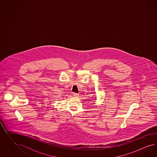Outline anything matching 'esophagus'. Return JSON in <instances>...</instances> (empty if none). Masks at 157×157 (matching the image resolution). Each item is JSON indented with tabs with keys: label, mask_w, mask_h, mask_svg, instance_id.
<instances>
[{
	"label": "esophagus",
	"mask_w": 157,
	"mask_h": 157,
	"mask_svg": "<svg viewBox=\"0 0 157 157\" xmlns=\"http://www.w3.org/2000/svg\"><path fill=\"white\" fill-rule=\"evenodd\" d=\"M73 96L74 97H75V98H77V97H78V94H77V93H73Z\"/></svg>",
	"instance_id": "34e87169"
}]
</instances>
